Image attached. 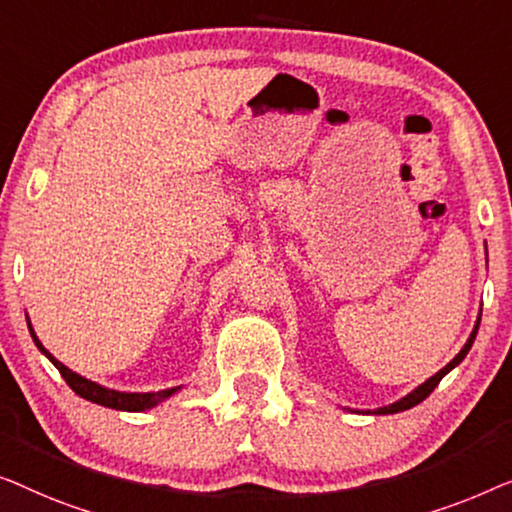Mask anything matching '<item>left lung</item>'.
Segmentation results:
<instances>
[{
  "label": "left lung",
  "instance_id": "left-lung-1",
  "mask_svg": "<svg viewBox=\"0 0 512 512\" xmlns=\"http://www.w3.org/2000/svg\"><path fill=\"white\" fill-rule=\"evenodd\" d=\"M478 327H480V315H478V320H475V327H473V331H471V336H469V341L464 343V348L457 352V357L452 359L450 364H445L441 371L436 373V376H431L429 380H424V383L420 385V387H415L413 392L410 394H406V397L403 399H399V401H394V403H390V406H383V408H376V410H364L366 415H392V413H401V410H408V408H413V406H417V403H422L424 399L429 397L431 392L436 390V385L441 383L443 380V376H448V373L455 369V366L462 362V359L469 355V350H471V345H473V341H475V334H478Z\"/></svg>",
  "mask_w": 512,
  "mask_h": 512
}]
</instances>
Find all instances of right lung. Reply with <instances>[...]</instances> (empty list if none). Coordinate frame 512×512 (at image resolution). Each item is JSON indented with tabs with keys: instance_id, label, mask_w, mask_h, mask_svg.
<instances>
[{
	"instance_id": "right-lung-1",
	"label": "right lung",
	"mask_w": 512,
	"mask_h": 512,
	"mask_svg": "<svg viewBox=\"0 0 512 512\" xmlns=\"http://www.w3.org/2000/svg\"><path fill=\"white\" fill-rule=\"evenodd\" d=\"M27 327H30V334L34 338V343H37V348L46 355L50 362L55 364V369L62 373V378L67 380V385L74 390L78 397L88 399L92 403H99V406H106V408H115V410H127V413H139V410H148L157 406V403H162L164 399H169L171 394H176L181 387H171V390H160V392H118V390H109V387H102L97 383H92V380L78 376L71 369H67L62 362H57V359L50 355V352L43 348L41 341L34 334V329L30 325V318H27Z\"/></svg>"
}]
</instances>
